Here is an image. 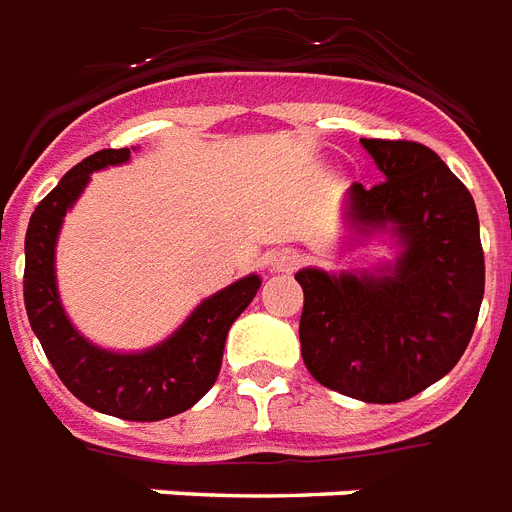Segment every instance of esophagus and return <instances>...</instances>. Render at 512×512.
I'll list each match as a JSON object with an SVG mask.
<instances>
[{"label": "esophagus", "mask_w": 512, "mask_h": 512, "mask_svg": "<svg viewBox=\"0 0 512 512\" xmlns=\"http://www.w3.org/2000/svg\"><path fill=\"white\" fill-rule=\"evenodd\" d=\"M301 261H304L301 251H296V248H282V251H277L272 256V269L275 272H293V269L301 267Z\"/></svg>", "instance_id": "34e87169"}]
</instances>
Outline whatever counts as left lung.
Instances as JSON below:
<instances>
[{"instance_id": "1", "label": "left lung", "mask_w": 512, "mask_h": 512, "mask_svg": "<svg viewBox=\"0 0 512 512\" xmlns=\"http://www.w3.org/2000/svg\"><path fill=\"white\" fill-rule=\"evenodd\" d=\"M383 171L354 182L349 219L359 232L386 224L402 240L380 275L301 269V357L322 386L370 404H394L444 378L468 349L484 298V248L468 187L431 147L362 140Z\"/></svg>"}]
</instances>
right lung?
Segmentation results:
<instances>
[{
    "label": "right lung",
    "mask_w": 512,
    "mask_h": 512,
    "mask_svg": "<svg viewBox=\"0 0 512 512\" xmlns=\"http://www.w3.org/2000/svg\"><path fill=\"white\" fill-rule=\"evenodd\" d=\"M124 161H129V147L89 155L36 206L26 232L23 301L49 365L76 399L113 418L153 423L190 410L208 394L222 370L224 341L232 322L251 304L261 280L248 275L206 298L169 341L142 354L97 349L76 333L57 298V232L65 211L87 187L89 174Z\"/></svg>",
    "instance_id": "right-lung-1"
}]
</instances>
